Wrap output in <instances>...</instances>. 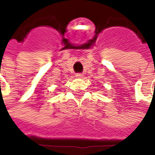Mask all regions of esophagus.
<instances>
[{
    "mask_svg": "<svg viewBox=\"0 0 155 155\" xmlns=\"http://www.w3.org/2000/svg\"><path fill=\"white\" fill-rule=\"evenodd\" d=\"M75 76L77 78H82L83 77V74H81V73H78V74H75Z\"/></svg>",
    "mask_w": 155,
    "mask_h": 155,
    "instance_id": "obj_1",
    "label": "esophagus"
}]
</instances>
